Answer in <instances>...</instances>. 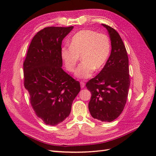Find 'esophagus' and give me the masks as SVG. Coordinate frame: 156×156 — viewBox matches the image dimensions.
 Wrapping results in <instances>:
<instances>
[{"label":"esophagus","instance_id":"esophagus-1","mask_svg":"<svg viewBox=\"0 0 156 156\" xmlns=\"http://www.w3.org/2000/svg\"><path fill=\"white\" fill-rule=\"evenodd\" d=\"M80 87H81V88H84V87H85V83L84 82H80Z\"/></svg>","mask_w":156,"mask_h":156}]
</instances>
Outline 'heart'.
I'll use <instances>...</instances> for the list:
<instances>
[{"label": "heart", "instance_id": "obj_1", "mask_svg": "<svg viewBox=\"0 0 156 156\" xmlns=\"http://www.w3.org/2000/svg\"><path fill=\"white\" fill-rule=\"evenodd\" d=\"M111 51V41L103 34L85 29L78 31L69 41V47H63L61 59L66 69L74 71L80 56L82 63L76 69L77 78L86 79L91 77L94 69H100L107 62Z\"/></svg>", "mask_w": 156, "mask_h": 156}]
</instances>
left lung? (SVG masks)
I'll list each match as a JSON object with an SVG mask.
<instances>
[{"instance_id": "1", "label": "left lung", "mask_w": 156, "mask_h": 156, "mask_svg": "<svg viewBox=\"0 0 156 156\" xmlns=\"http://www.w3.org/2000/svg\"><path fill=\"white\" fill-rule=\"evenodd\" d=\"M107 29L111 41V53L99 74L86 87L91 92L89 111L94 119L111 122L123 111L127 102L130 78L129 59L125 46L117 31L102 24Z\"/></svg>"}]
</instances>
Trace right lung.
<instances>
[{"label": "right lung", "instance_id": "obj_1", "mask_svg": "<svg viewBox=\"0 0 156 156\" xmlns=\"http://www.w3.org/2000/svg\"><path fill=\"white\" fill-rule=\"evenodd\" d=\"M68 27H48L37 33L23 63L24 86L36 115L48 125L67 118L80 86L62 68V42L70 32Z\"/></svg>", "mask_w": 156, "mask_h": 156}]
</instances>
